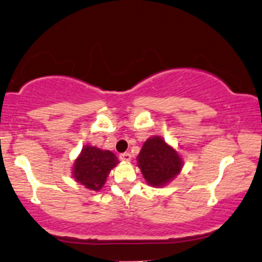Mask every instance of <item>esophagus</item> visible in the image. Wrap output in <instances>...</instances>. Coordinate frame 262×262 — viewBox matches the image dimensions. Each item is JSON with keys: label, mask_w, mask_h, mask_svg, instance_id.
Returning <instances> with one entry per match:
<instances>
[{"label": "esophagus", "mask_w": 262, "mask_h": 262, "mask_svg": "<svg viewBox=\"0 0 262 262\" xmlns=\"http://www.w3.org/2000/svg\"><path fill=\"white\" fill-rule=\"evenodd\" d=\"M130 158H132V155L129 154V152H123V154L120 155V160H122V161L128 162V161H130Z\"/></svg>", "instance_id": "esophagus-1"}]
</instances>
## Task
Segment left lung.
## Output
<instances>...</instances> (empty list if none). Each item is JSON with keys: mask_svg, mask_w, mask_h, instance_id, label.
<instances>
[{"mask_svg": "<svg viewBox=\"0 0 262 262\" xmlns=\"http://www.w3.org/2000/svg\"><path fill=\"white\" fill-rule=\"evenodd\" d=\"M138 167L151 186H163L180 173L183 161L160 137L150 138L138 156Z\"/></svg>", "mask_w": 262, "mask_h": 262, "instance_id": "8db88e82", "label": "left lung"}]
</instances>
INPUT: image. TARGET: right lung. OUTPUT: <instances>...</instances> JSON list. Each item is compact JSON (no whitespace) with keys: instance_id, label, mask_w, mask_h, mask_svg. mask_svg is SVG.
<instances>
[{"instance_id":"obj_1","label":"right lung","mask_w":262,"mask_h":262,"mask_svg":"<svg viewBox=\"0 0 262 262\" xmlns=\"http://www.w3.org/2000/svg\"><path fill=\"white\" fill-rule=\"evenodd\" d=\"M118 158L111 151H102L98 147L84 146L74 164L76 181L89 190L98 191L104 186L108 173Z\"/></svg>"}]
</instances>
